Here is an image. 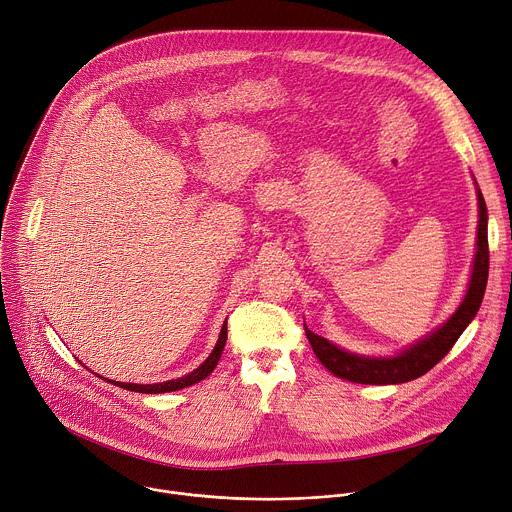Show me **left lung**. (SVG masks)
Masks as SVG:
<instances>
[{
  "instance_id": "1",
  "label": "left lung",
  "mask_w": 512,
  "mask_h": 512,
  "mask_svg": "<svg viewBox=\"0 0 512 512\" xmlns=\"http://www.w3.org/2000/svg\"><path fill=\"white\" fill-rule=\"evenodd\" d=\"M478 241H476V255H474V267L470 285L464 296V302L460 308L452 314V318L433 330L429 336L421 338L419 342L411 344L409 348L401 350L397 356L391 358H379V356H358L352 352H346L326 338L314 334L306 326V336L314 348V354L324 367L352 383L362 385H399L413 381L421 375H425L429 369H433L456 344V340L462 336L466 326L474 320L488 281V212L486 202L482 198V192L478 190Z\"/></svg>"
}]
</instances>
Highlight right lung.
Listing matches in <instances>:
<instances>
[{
  "mask_svg": "<svg viewBox=\"0 0 512 512\" xmlns=\"http://www.w3.org/2000/svg\"><path fill=\"white\" fill-rule=\"evenodd\" d=\"M225 344H227V322L223 324L221 336H218V342H216V346L212 348L210 356L200 364V367H198L196 371H192L190 375L180 377V379H176V381L156 383V385H133V383H117V381H115L113 385L123 387V389H127V391H135V393H170V391H178V389L190 387V385H194V383L206 379V377L214 371V367L218 364V358H221V354H223ZM109 383H111V381H109Z\"/></svg>",
  "mask_w": 512,
  "mask_h": 512,
  "instance_id": "add662e5",
  "label": "right lung"
}]
</instances>
